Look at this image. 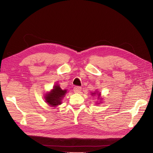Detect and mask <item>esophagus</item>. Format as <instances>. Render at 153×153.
<instances>
[{"mask_svg": "<svg viewBox=\"0 0 153 153\" xmlns=\"http://www.w3.org/2000/svg\"><path fill=\"white\" fill-rule=\"evenodd\" d=\"M74 91L75 93H79V92L81 91H82V87H79V86L74 87Z\"/></svg>", "mask_w": 153, "mask_h": 153, "instance_id": "obj_1", "label": "esophagus"}]
</instances>
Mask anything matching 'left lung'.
Segmentation results:
<instances>
[{"instance_id":"obj_1","label":"left lung","mask_w":153,"mask_h":153,"mask_svg":"<svg viewBox=\"0 0 153 153\" xmlns=\"http://www.w3.org/2000/svg\"><path fill=\"white\" fill-rule=\"evenodd\" d=\"M96 95V93H92L91 95ZM97 95H98V96H99V97H98L99 99H102V98H100V93L97 94Z\"/></svg>"}]
</instances>
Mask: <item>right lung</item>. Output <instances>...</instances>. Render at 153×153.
Instances as JSON below:
<instances>
[{"label":"right lung","mask_w":153,"mask_h":153,"mask_svg":"<svg viewBox=\"0 0 153 153\" xmlns=\"http://www.w3.org/2000/svg\"><path fill=\"white\" fill-rule=\"evenodd\" d=\"M67 93L66 89L62 90L60 87L58 85H55L53 89L50 92L47 93L45 95V102L48 105L55 107L62 104V100Z\"/></svg>","instance_id":"1"}]
</instances>
